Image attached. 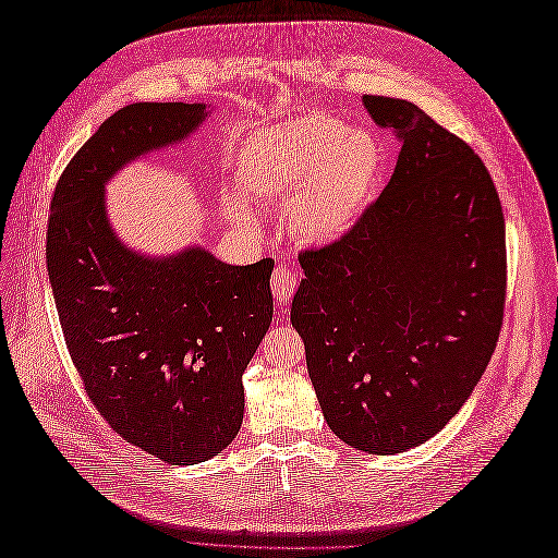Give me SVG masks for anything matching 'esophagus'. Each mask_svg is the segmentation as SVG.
I'll return each mask as SVG.
<instances>
[{"label":"esophagus","mask_w":558,"mask_h":558,"mask_svg":"<svg viewBox=\"0 0 558 558\" xmlns=\"http://www.w3.org/2000/svg\"><path fill=\"white\" fill-rule=\"evenodd\" d=\"M269 283H272V295L277 298V302H286V300H291L295 286H298V279L293 275V269L281 265L275 269L272 281Z\"/></svg>","instance_id":"esophagus-1"}]
</instances>
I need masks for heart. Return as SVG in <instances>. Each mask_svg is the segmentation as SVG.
<instances>
[{
  "label": "heart",
  "instance_id": "1",
  "mask_svg": "<svg viewBox=\"0 0 558 558\" xmlns=\"http://www.w3.org/2000/svg\"><path fill=\"white\" fill-rule=\"evenodd\" d=\"M384 167L375 134L330 113H302L256 130L240 150V185L256 202L289 207L298 238L332 244L361 221ZM234 223L253 228L242 197L228 195Z\"/></svg>",
  "mask_w": 558,
  "mask_h": 558
}]
</instances>
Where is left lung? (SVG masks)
<instances>
[{
  "mask_svg": "<svg viewBox=\"0 0 558 558\" xmlns=\"http://www.w3.org/2000/svg\"><path fill=\"white\" fill-rule=\"evenodd\" d=\"M402 142L391 181L342 240L300 253L291 324L330 430L367 453L424 445L496 349L508 258L492 174L408 99L365 95Z\"/></svg>",
  "mask_w": 558,
  "mask_h": 558,
  "instance_id": "1",
  "label": "left lung"
}]
</instances>
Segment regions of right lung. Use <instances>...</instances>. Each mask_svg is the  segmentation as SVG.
<instances>
[{"label": "right lung", "mask_w": 558, "mask_h": 558, "mask_svg": "<svg viewBox=\"0 0 558 558\" xmlns=\"http://www.w3.org/2000/svg\"><path fill=\"white\" fill-rule=\"evenodd\" d=\"M205 105L140 102L109 116L64 167L50 199L46 265L66 349L107 424L156 459L221 453L244 418L242 375L272 324V258L228 265L202 246L128 248L109 223L107 181L183 142Z\"/></svg>", "instance_id": "right-lung-1"}]
</instances>
